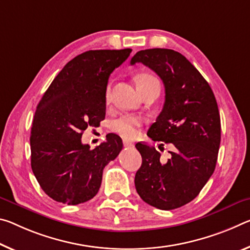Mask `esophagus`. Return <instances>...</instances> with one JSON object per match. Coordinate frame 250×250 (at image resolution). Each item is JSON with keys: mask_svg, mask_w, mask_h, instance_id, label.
Masks as SVG:
<instances>
[{"mask_svg": "<svg viewBox=\"0 0 250 250\" xmlns=\"http://www.w3.org/2000/svg\"><path fill=\"white\" fill-rule=\"evenodd\" d=\"M124 146H125V148H132V146H134L132 142L130 141H126V140H124Z\"/></svg>", "mask_w": 250, "mask_h": 250, "instance_id": "1", "label": "esophagus"}]
</instances>
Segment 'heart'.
I'll return each instance as SVG.
<instances>
[{"instance_id":"b5f03b06","label":"heart","mask_w":250,"mask_h":250,"mask_svg":"<svg viewBox=\"0 0 250 250\" xmlns=\"http://www.w3.org/2000/svg\"><path fill=\"white\" fill-rule=\"evenodd\" d=\"M136 82L138 90L142 92V91L149 90L154 86H160V83L158 81L157 78L149 73H139L136 77ZM110 93V85L106 88V100L109 99ZM142 124V120L140 117L133 116V114H124L117 119H114L111 124V129L114 132L118 133L119 136L125 138V139H131L137 134V129L139 128Z\"/></svg>"}]
</instances>
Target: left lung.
Segmentation results:
<instances>
[{"instance_id": "8db88e82", "label": "left lung", "mask_w": 250, "mask_h": 250, "mask_svg": "<svg viewBox=\"0 0 250 250\" xmlns=\"http://www.w3.org/2000/svg\"><path fill=\"white\" fill-rule=\"evenodd\" d=\"M141 62L164 82L162 111L148 137L172 146L162 160L154 146L138 142L141 167L134 186L141 199L162 210L190 203L215 171L220 146V116L210 85L181 53L170 49L141 50L131 65Z\"/></svg>"}]
</instances>
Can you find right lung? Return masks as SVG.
I'll use <instances>...</instances> for the list:
<instances>
[{"instance_id": "add662e5", "label": "right lung", "mask_w": 250, "mask_h": 250, "mask_svg": "<svg viewBox=\"0 0 250 250\" xmlns=\"http://www.w3.org/2000/svg\"><path fill=\"white\" fill-rule=\"evenodd\" d=\"M131 51L90 50L77 55L39 102L31 128V167L43 191L58 203L92 199L104 167L122 150L121 138L114 133L94 149L83 145L81 137L104 119L109 77Z\"/></svg>"}]
</instances>
